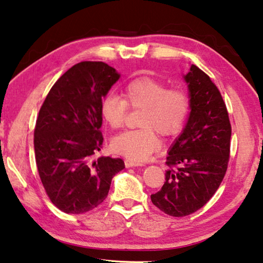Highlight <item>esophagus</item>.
Returning a JSON list of instances; mask_svg holds the SVG:
<instances>
[{
    "label": "esophagus",
    "mask_w": 263,
    "mask_h": 263,
    "mask_svg": "<svg viewBox=\"0 0 263 263\" xmlns=\"http://www.w3.org/2000/svg\"><path fill=\"white\" fill-rule=\"evenodd\" d=\"M125 166H126L127 168H130V167H136V166H143V164H140V162H137V161H133L131 159H125Z\"/></svg>",
    "instance_id": "esophagus-1"
}]
</instances>
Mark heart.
<instances>
[{
    "mask_svg": "<svg viewBox=\"0 0 263 263\" xmlns=\"http://www.w3.org/2000/svg\"><path fill=\"white\" fill-rule=\"evenodd\" d=\"M128 107L141 110L139 130L124 132L112 140V149L131 160L143 161L157 152L161 137H174L185 127L191 110V99L186 91L168 89L164 82L152 77H137L122 90V97L106 95L99 111L104 122L118 130L126 120Z\"/></svg>",
    "mask_w": 263,
    "mask_h": 263,
    "instance_id": "b5f03b06",
    "label": "heart"
}]
</instances>
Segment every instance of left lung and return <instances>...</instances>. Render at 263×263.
<instances>
[{"mask_svg": "<svg viewBox=\"0 0 263 263\" xmlns=\"http://www.w3.org/2000/svg\"><path fill=\"white\" fill-rule=\"evenodd\" d=\"M191 112L166 158L168 170L154 206L172 216H186L210 201L226 174L232 127L220 91L208 74L192 64L184 76Z\"/></svg>", "mask_w": 263, "mask_h": 263, "instance_id": "1", "label": "left lung"}]
</instances>
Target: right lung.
Returning a JSON list of instances; mask_svg holds the SVG:
<instances>
[{"label": "right lung", "instance_id": "1", "mask_svg": "<svg viewBox=\"0 0 263 263\" xmlns=\"http://www.w3.org/2000/svg\"><path fill=\"white\" fill-rule=\"evenodd\" d=\"M120 74L103 62H81L62 74L41 106L34 132L36 165L49 199L68 214L93 210L106 199L112 178L125 168L101 151L102 99Z\"/></svg>", "mask_w": 263, "mask_h": 263}]
</instances>
